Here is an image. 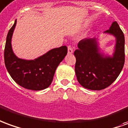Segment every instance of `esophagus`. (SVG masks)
Wrapping results in <instances>:
<instances>
[{
	"mask_svg": "<svg viewBox=\"0 0 128 128\" xmlns=\"http://www.w3.org/2000/svg\"><path fill=\"white\" fill-rule=\"evenodd\" d=\"M73 52H74V50H73V48H72V47H71V46H69L68 47V52L69 54H71L73 53Z\"/></svg>",
	"mask_w": 128,
	"mask_h": 128,
	"instance_id": "1",
	"label": "esophagus"
}]
</instances>
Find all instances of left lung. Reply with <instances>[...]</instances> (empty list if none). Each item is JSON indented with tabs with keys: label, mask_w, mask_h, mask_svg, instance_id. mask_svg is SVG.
<instances>
[{
	"label": "left lung",
	"mask_w": 128,
	"mask_h": 128,
	"mask_svg": "<svg viewBox=\"0 0 128 128\" xmlns=\"http://www.w3.org/2000/svg\"><path fill=\"white\" fill-rule=\"evenodd\" d=\"M116 37V42L112 57L104 56L98 51L96 38L81 40L74 54L76 57L75 73L83 88L100 90L114 81L125 62V38L116 21L105 32Z\"/></svg>",
	"instance_id": "obj_1"
}]
</instances>
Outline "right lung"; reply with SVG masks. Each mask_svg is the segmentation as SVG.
I'll return each instance as SVG.
<instances>
[{
  "label": "right lung",
  "mask_w": 128,
  "mask_h": 128,
  "mask_svg": "<svg viewBox=\"0 0 128 128\" xmlns=\"http://www.w3.org/2000/svg\"><path fill=\"white\" fill-rule=\"evenodd\" d=\"M16 20L9 30L4 50V64L9 74L19 86L31 90H41L51 85L54 73L68 53V48L61 46L52 49L34 60L20 59L12 49V36Z\"/></svg>",
  "instance_id": "right-lung-1"
}]
</instances>
